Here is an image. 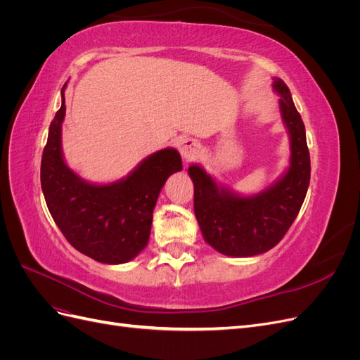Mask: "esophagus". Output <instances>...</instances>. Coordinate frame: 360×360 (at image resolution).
Instances as JSON below:
<instances>
[{
    "label": "esophagus",
    "instance_id": "esophagus-1",
    "mask_svg": "<svg viewBox=\"0 0 360 360\" xmlns=\"http://www.w3.org/2000/svg\"><path fill=\"white\" fill-rule=\"evenodd\" d=\"M179 151L183 158L184 162H192L200 156V144L197 143L195 139L186 138V139H181L180 144H179Z\"/></svg>",
    "mask_w": 360,
    "mask_h": 360
}]
</instances>
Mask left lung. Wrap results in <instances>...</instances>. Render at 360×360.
<instances>
[{"mask_svg":"<svg viewBox=\"0 0 360 360\" xmlns=\"http://www.w3.org/2000/svg\"><path fill=\"white\" fill-rule=\"evenodd\" d=\"M279 111L290 136V165L269 188L237 193L217 183L201 165L188 168L193 181V210L204 240L230 257H254L276 246L299 214L311 179V160L302 117L285 82L274 78Z\"/></svg>","mask_w":360,"mask_h":360,"instance_id":"8db88e82","label":"left lung"}]
</instances>
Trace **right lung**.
I'll return each mask as SVG.
<instances>
[{"label": "right lung", "instance_id": "obj_1", "mask_svg": "<svg viewBox=\"0 0 360 360\" xmlns=\"http://www.w3.org/2000/svg\"><path fill=\"white\" fill-rule=\"evenodd\" d=\"M64 89L66 85L41 156L40 181L46 205L63 236L81 254L105 264L127 263L148 243L163 184L183 169L180 153L171 147L159 150L141 160L129 176L108 184L81 179L63 156Z\"/></svg>", "mask_w": 360, "mask_h": 360}]
</instances>
